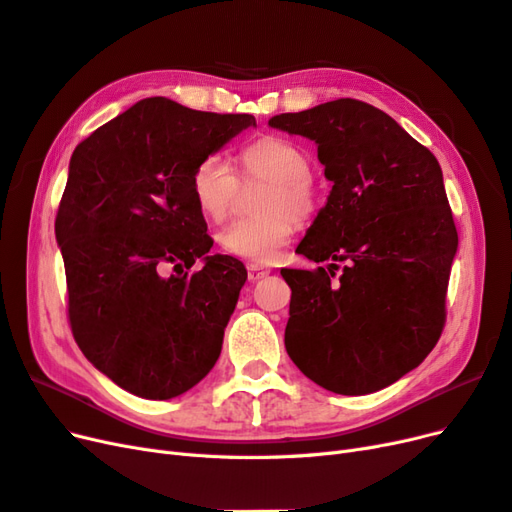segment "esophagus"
<instances>
[{
  "label": "esophagus",
  "instance_id": "1",
  "mask_svg": "<svg viewBox=\"0 0 512 512\" xmlns=\"http://www.w3.org/2000/svg\"><path fill=\"white\" fill-rule=\"evenodd\" d=\"M246 270H249V280H251V283H259V280H263L272 272L270 268L257 266V263H249V268H246Z\"/></svg>",
  "mask_w": 512,
  "mask_h": 512
}]
</instances>
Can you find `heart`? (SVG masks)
I'll list each match as a JSON object with an SVG mask.
<instances>
[{"label":"heart","instance_id":"1","mask_svg":"<svg viewBox=\"0 0 512 512\" xmlns=\"http://www.w3.org/2000/svg\"><path fill=\"white\" fill-rule=\"evenodd\" d=\"M240 161L246 176L272 183L261 204V212L268 214L232 221L221 229L217 240L229 255L266 263L276 259L289 242L295 227L290 217L302 221L315 212L317 197L310 180L312 159L302 144L270 136L246 146ZM191 189L204 217L221 221L234 204L238 178L225 157L210 155L195 166Z\"/></svg>","mask_w":512,"mask_h":512}]
</instances>
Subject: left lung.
<instances>
[{"label":"left lung","instance_id":"1","mask_svg":"<svg viewBox=\"0 0 512 512\" xmlns=\"http://www.w3.org/2000/svg\"><path fill=\"white\" fill-rule=\"evenodd\" d=\"M268 125L315 142L332 183L295 249L327 270H280L291 287L287 353L327 391L389 387L442 334L457 229L440 163L389 114L349 97Z\"/></svg>","mask_w":512,"mask_h":512}]
</instances>
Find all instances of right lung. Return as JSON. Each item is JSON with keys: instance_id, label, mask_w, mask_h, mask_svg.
Listing matches in <instances>:
<instances>
[{"instance_id": "1", "label": "right lung", "mask_w": 512, "mask_h": 512, "mask_svg": "<svg viewBox=\"0 0 512 512\" xmlns=\"http://www.w3.org/2000/svg\"><path fill=\"white\" fill-rule=\"evenodd\" d=\"M249 127L251 114L146 97L72 153L55 221L72 334L97 370L140 398L183 395L221 355L246 270L208 253L191 176ZM197 258L203 268L187 275Z\"/></svg>"}]
</instances>
